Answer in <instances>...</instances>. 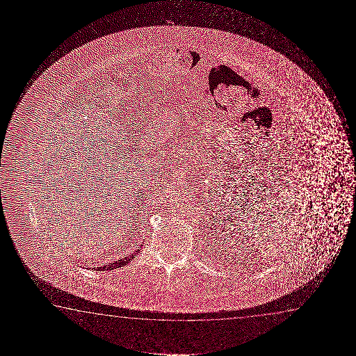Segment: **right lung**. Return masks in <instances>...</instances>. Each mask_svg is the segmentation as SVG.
I'll return each instance as SVG.
<instances>
[{
	"mask_svg": "<svg viewBox=\"0 0 356 356\" xmlns=\"http://www.w3.org/2000/svg\"><path fill=\"white\" fill-rule=\"evenodd\" d=\"M138 252H140V249H137L136 252H134V253L130 254L129 257H124V258L120 259V260H117V261L106 264V265H103V266H101V268H97L96 270H97V271H108V270H114V268L125 266L127 263H130L132 259L136 257V254L138 253Z\"/></svg>",
	"mask_w": 356,
	"mask_h": 356,
	"instance_id": "1",
	"label": "right lung"
}]
</instances>
